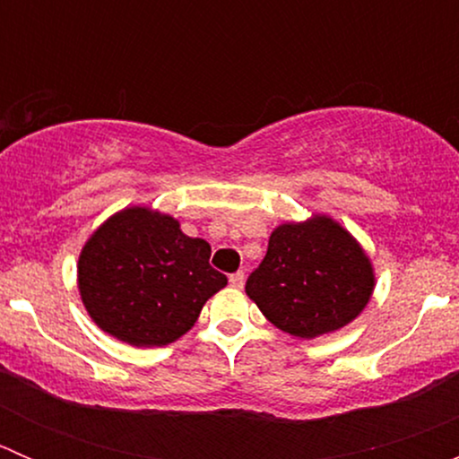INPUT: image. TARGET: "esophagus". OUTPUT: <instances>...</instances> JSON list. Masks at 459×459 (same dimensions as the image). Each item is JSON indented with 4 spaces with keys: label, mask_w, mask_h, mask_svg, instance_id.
I'll list each match as a JSON object with an SVG mask.
<instances>
[{
    "label": "esophagus",
    "mask_w": 459,
    "mask_h": 459,
    "mask_svg": "<svg viewBox=\"0 0 459 459\" xmlns=\"http://www.w3.org/2000/svg\"><path fill=\"white\" fill-rule=\"evenodd\" d=\"M244 280H247V277H244V273L242 271H238V273H233V275H230V286H233V289H244Z\"/></svg>",
    "instance_id": "1"
}]
</instances>
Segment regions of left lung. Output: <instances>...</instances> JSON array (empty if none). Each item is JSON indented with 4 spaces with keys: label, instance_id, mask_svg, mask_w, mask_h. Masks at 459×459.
Wrapping results in <instances>:
<instances>
[{
    "label": "left lung",
    "instance_id": "1",
    "mask_svg": "<svg viewBox=\"0 0 459 459\" xmlns=\"http://www.w3.org/2000/svg\"><path fill=\"white\" fill-rule=\"evenodd\" d=\"M375 273L358 239L326 215L277 226L247 295L271 324L302 340L353 322L371 299Z\"/></svg>",
    "mask_w": 459,
    "mask_h": 459
}]
</instances>
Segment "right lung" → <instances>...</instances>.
Instances as JSON below:
<instances>
[{
    "label": "right lung",
    "instance_id": "1",
    "mask_svg": "<svg viewBox=\"0 0 459 459\" xmlns=\"http://www.w3.org/2000/svg\"><path fill=\"white\" fill-rule=\"evenodd\" d=\"M211 247L179 221L143 206L124 208L88 238L77 286L92 322L131 346H166L191 331L226 275Z\"/></svg>",
    "mask_w": 459,
    "mask_h": 459
}]
</instances>
